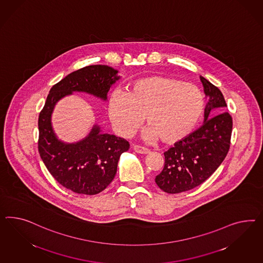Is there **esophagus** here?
Wrapping results in <instances>:
<instances>
[{"instance_id":"1","label":"esophagus","mask_w":263,"mask_h":263,"mask_svg":"<svg viewBox=\"0 0 263 263\" xmlns=\"http://www.w3.org/2000/svg\"><path fill=\"white\" fill-rule=\"evenodd\" d=\"M133 149L137 153H140V154H148L150 151L147 149V148H145V147H142V146H140V145H134L133 146Z\"/></svg>"}]
</instances>
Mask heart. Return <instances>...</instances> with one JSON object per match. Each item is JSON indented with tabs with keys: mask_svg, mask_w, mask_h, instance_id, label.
<instances>
[{
	"mask_svg": "<svg viewBox=\"0 0 263 263\" xmlns=\"http://www.w3.org/2000/svg\"><path fill=\"white\" fill-rule=\"evenodd\" d=\"M205 108L200 89L176 78L154 76L142 78L127 92L114 90L108 99V113L115 130L133 135L146 117L149 125L144 138H159L166 144L181 142L197 126Z\"/></svg>",
	"mask_w": 263,
	"mask_h": 263,
	"instance_id": "b5f03b06",
	"label": "heart"
}]
</instances>
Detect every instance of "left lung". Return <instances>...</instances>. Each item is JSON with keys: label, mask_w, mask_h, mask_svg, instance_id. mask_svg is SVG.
Masks as SVG:
<instances>
[{"label": "left lung", "mask_w": 263, "mask_h": 263, "mask_svg": "<svg viewBox=\"0 0 263 263\" xmlns=\"http://www.w3.org/2000/svg\"><path fill=\"white\" fill-rule=\"evenodd\" d=\"M209 97L203 125L163 153L164 166L157 185L167 193L187 192L204 183L226 158L231 144L233 119L228 112L211 117L213 109L227 107L220 90L200 76Z\"/></svg>", "instance_id": "8db88e82"}]
</instances>
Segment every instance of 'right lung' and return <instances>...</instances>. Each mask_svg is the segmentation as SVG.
<instances>
[{
	"instance_id": "add662e5",
	"label": "right lung",
	"mask_w": 263,
	"mask_h": 263,
	"mask_svg": "<svg viewBox=\"0 0 263 263\" xmlns=\"http://www.w3.org/2000/svg\"><path fill=\"white\" fill-rule=\"evenodd\" d=\"M118 71L106 65L87 66L72 71L52 86L38 119V151L48 171L60 185L79 194L95 195L104 191L117 173L121 153L129 142L102 133L99 125L73 143L58 140L51 114L58 100L73 92H84L107 100L110 87L120 79Z\"/></svg>"
}]
</instances>
